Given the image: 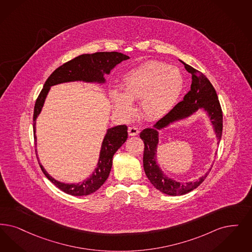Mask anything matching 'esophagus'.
<instances>
[{
	"instance_id": "obj_1",
	"label": "esophagus",
	"mask_w": 252,
	"mask_h": 252,
	"mask_svg": "<svg viewBox=\"0 0 252 252\" xmlns=\"http://www.w3.org/2000/svg\"><path fill=\"white\" fill-rule=\"evenodd\" d=\"M128 134L130 136H136L139 134V129L136 126H130L128 127Z\"/></svg>"
}]
</instances>
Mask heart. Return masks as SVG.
<instances>
[{"label":"heart","mask_w":252,"mask_h":252,"mask_svg":"<svg viewBox=\"0 0 252 252\" xmlns=\"http://www.w3.org/2000/svg\"><path fill=\"white\" fill-rule=\"evenodd\" d=\"M123 93L111 92L113 107L121 115L133 113L131 101L141 100L142 115L157 120L171 111L184 87L181 71L161 62H147L127 73L122 81Z\"/></svg>","instance_id":"b5f03b06"}]
</instances>
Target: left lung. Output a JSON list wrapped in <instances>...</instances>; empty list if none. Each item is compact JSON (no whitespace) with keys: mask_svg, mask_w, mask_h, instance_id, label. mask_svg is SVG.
<instances>
[{"mask_svg":"<svg viewBox=\"0 0 252 252\" xmlns=\"http://www.w3.org/2000/svg\"><path fill=\"white\" fill-rule=\"evenodd\" d=\"M183 63V62H182ZM186 70L191 74V86L184 99L176 104L174 108L169 113H167L160 120L157 122L152 128H145L140 134L141 140L144 142L143 152V169L146 176L148 177L152 185L159 191L171 196L184 195L198 188L207 177L208 171L204 176L199 180L189 183H179L173 181L166 177L156 161L157 144L158 141V130L165 127L171 122L178 120L189 116L194 111L203 108L211 117L212 124L215 126L217 137L220 142L222 136L221 106L219 100L217 92L210 81L204 76L201 71L193 68L190 65L183 63Z\"/></svg>","mask_w":252,"mask_h":252,"instance_id":"1","label":"left lung"}]
</instances>
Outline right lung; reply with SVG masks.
<instances>
[{"mask_svg": "<svg viewBox=\"0 0 252 252\" xmlns=\"http://www.w3.org/2000/svg\"><path fill=\"white\" fill-rule=\"evenodd\" d=\"M129 57L121 52H95L93 54H81L62 64L57 69L53 71L51 76L45 82L43 89L35 101L33 110V138L36 141L35 136V119L40 113L45 98L51 89V86L73 81H104L103 73H110L111 68L122 61L127 60ZM127 139V126L122 125L110 128L104 139L101 148L100 158L96 169L86 180L80 184L67 185L56 181L51 177L40 163L41 170L50 181L54 184L62 191L73 196H85L96 191L107 180L111 172L112 166V157L125 141ZM36 153V150H35Z\"/></svg>", "mask_w": 252, "mask_h": 252, "instance_id": "1", "label": "right lung"}]
</instances>
